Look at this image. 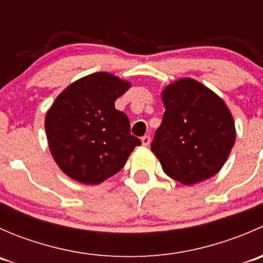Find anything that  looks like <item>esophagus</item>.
Instances as JSON below:
<instances>
[{"instance_id": "esophagus-1", "label": "esophagus", "mask_w": 263, "mask_h": 263, "mask_svg": "<svg viewBox=\"0 0 263 263\" xmlns=\"http://www.w3.org/2000/svg\"><path fill=\"white\" fill-rule=\"evenodd\" d=\"M150 141H151V139H150V136H147V135H145V136L141 139V142L144 146H148V145H150Z\"/></svg>"}]
</instances>
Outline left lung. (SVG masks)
Returning <instances> with one entry per match:
<instances>
[{
    "label": "left lung",
    "mask_w": 263,
    "mask_h": 263,
    "mask_svg": "<svg viewBox=\"0 0 263 263\" xmlns=\"http://www.w3.org/2000/svg\"><path fill=\"white\" fill-rule=\"evenodd\" d=\"M163 121L151 151L166 176L185 185L214 177L235 142L232 113L220 97L193 79H181L161 92Z\"/></svg>",
    "instance_id": "left-lung-1"
}]
</instances>
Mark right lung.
<instances>
[{
    "label": "right lung",
    "instance_id": "1",
    "mask_svg": "<svg viewBox=\"0 0 263 263\" xmlns=\"http://www.w3.org/2000/svg\"><path fill=\"white\" fill-rule=\"evenodd\" d=\"M129 82L97 72L66 87L47 112L49 150L61 171L85 184H99L118 173L141 145L129 132V119L115 102Z\"/></svg>",
    "mask_w": 263,
    "mask_h": 263
}]
</instances>
